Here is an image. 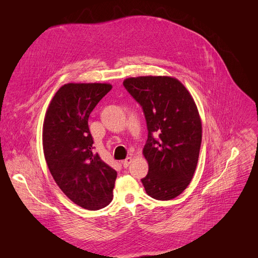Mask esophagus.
<instances>
[{
    "label": "esophagus",
    "instance_id": "esophagus-1",
    "mask_svg": "<svg viewBox=\"0 0 258 258\" xmlns=\"http://www.w3.org/2000/svg\"><path fill=\"white\" fill-rule=\"evenodd\" d=\"M132 161H133V159H132L131 157H127L125 160L122 161L121 163H122V165H123V167L125 168V167H127V166H128L131 163H132Z\"/></svg>",
    "mask_w": 258,
    "mask_h": 258
}]
</instances>
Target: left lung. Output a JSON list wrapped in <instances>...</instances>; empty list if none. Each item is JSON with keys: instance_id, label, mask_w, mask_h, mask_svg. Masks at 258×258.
Segmentation results:
<instances>
[{"instance_id": "obj_1", "label": "left lung", "mask_w": 258, "mask_h": 258, "mask_svg": "<svg viewBox=\"0 0 258 258\" xmlns=\"http://www.w3.org/2000/svg\"><path fill=\"white\" fill-rule=\"evenodd\" d=\"M123 86L146 120L143 155L148 173L141 179L145 191L160 201L174 199L190 183L199 160L202 123L194 98L168 76L131 77Z\"/></svg>"}]
</instances>
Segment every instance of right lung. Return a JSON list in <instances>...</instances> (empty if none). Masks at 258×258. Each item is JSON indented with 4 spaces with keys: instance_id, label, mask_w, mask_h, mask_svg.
I'll return each instance as SVG.
<instances>
[{
    "instance_id": "add662e5",
    "label": "right lung",
    "mask_w": 258,
    "mask_h": 258,
    "mask_svg": "<svg viewBox=\"0 0 258 258\" xmlns=\"http://www.w3.org/2000/svg\"><path fill=\"white\" fill-rule=\"evenodd\" d=\"M108 84H67L52 98L43 126L48 168L76 205L98 210L113 200L117 171L95 154L88 120L111 91Z\"/></svg>"
}]
</instances>
